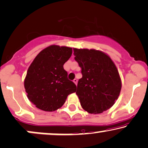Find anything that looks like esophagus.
<instances>
[{
  "mask_svg": "<svg viewBox=\"0 0 148 148\" xmlns=\"http://www.w3.org/2000/svg\"><path fill=\"white\" fill-rule=\"evenodd\" d=\"M73 82H74L75 84L76 85H77V79H76V78H75V79H73Z\"/></svg>",
  "mask_w": 148,
  "mask_h": 148,
  "instance_id": "34e87169",
  "label": "esophagus"
}]
</instances>
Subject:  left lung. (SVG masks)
<instances>
[{"mask_svg": "<svg viewBox=\"0 0 148 148\" xmlns=\"http://www.w3.org/2000/svg\"><path fill=\"white\" fill-rule=\"evenodd\" d=\"M73 51L82 74L76 92L82 107L89 114L105 112L114 105L122 87L115 64L100 50L73 48Z\"/></svg>", "mask_w": 148, "mask_h": 148, "instance_id": "1", "label": "left lung"}]
</instances>
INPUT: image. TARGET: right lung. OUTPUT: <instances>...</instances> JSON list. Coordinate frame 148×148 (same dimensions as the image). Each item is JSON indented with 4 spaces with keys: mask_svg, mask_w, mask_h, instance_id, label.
I'll list each match as a JSON object with an SVG mask.
<instances>
[{
    "mask_svg": "<svg viewBox=\"0 0 148 148\" xmlns=\"http://www.w3.org/2000/svg\"><path fill=\"white\" fill-rule=\"evenodd\" d=\"M72 48L51 45L41 50L31 63L24 79L27 98L38 109L54 112L62 107L76 85L67 78L64 64Z\"/></svg>",
    "mask_w": 148,
    "mask_h": 148,
    "instance_id": "add662e5",
    "label": "right lung"
}]
</instances>
